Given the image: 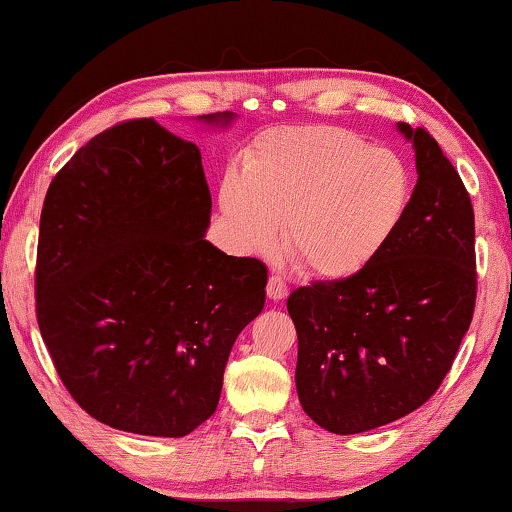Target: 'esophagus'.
I'll return each instance as SVG.
<instances>
[{"label":"esophagus","mask_w":512,"mask_h":512,"mask_svg":"<svg viewBox=\"0 0 512 512\" xmlns=\"http://www.w3.org/2000/svg\"><path fill=\"white\" fill-rule=\"evenodd\" d=\"M287 293H289V287H287V282H284L280 275L268 277V284H266V296L268 298H271V300H284V298H287Z\"/></svg>","instance_id":"esophagus-1"}]
</instances>
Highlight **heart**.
I'll use <instances>...</instances> for the list:
<instances>
[{"instance_id":"heart-1","label":"heart","mask_w":512,"mask_h":512,"mask_svg":"<svg viewBox=\"0 0 512 512\" xmlns=\"http://www.w3.org/2000/svg\"><path fill=\"white\" fill-rule=\"evenodd\" d=\"M413 176L400 153L339 126L277 128L221 185V207L241 246L284 237L311 273L348 280L377 262L409 214Z\"/></svg>"}]
</instances>
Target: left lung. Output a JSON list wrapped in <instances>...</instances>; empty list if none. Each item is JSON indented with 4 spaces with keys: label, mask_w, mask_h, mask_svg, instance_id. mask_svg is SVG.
Returning <instances> with one entry per match:
<instances>
[{
    "label": "left lung",
    "mask_w": 512,
    "mask_h": 512,
    "mask_svg": "<svg viewBox=\"0 0 512 512\" xmlns=\"http://www.w3.org/2000/svg\"><path fill=\"white\" fill-rule=\"evenodd\" d=\"M397 131L413 144L418 183L391 246L359 275L314 282L287 300L300 404L339 436L420 409L443 384L474 314L470 194L424 128Z\"/></svg>",
    "instance_id": "1"
}]
</instances>
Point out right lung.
Segmentation results:
<instances>
[{
    "instance_id": "1",
    "label": "right lung",
    "mask_w": 512,
    "mask_h": 512,
    "mask_svg": "<svg viewBox=\"0 0 512 512\" xmlns=\"http://www.w3.org/2000/svg\"><path fill=\"white\" fill-rule=\"evenodd\" d=\"M228 126L232 112L198 117ZM201 151L155 119L81 146L40 214L38 327L69 395L112 429L180 438L216 411L266 266L205 239Z\"/></svg>"
}]
</instances>
